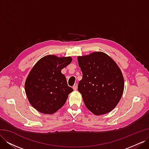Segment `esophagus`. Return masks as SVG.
<instances>
[{"instance_id": "esophagus-1", "label": "esophagus", "mask_w": 149, "mask_h": 149, "mask_svg": "<svg viewBox=\"0 0 149 149\" xmlns=\"http://www.w3.org/2000/svg\"><path fill=\"white\" fill-rule=\"evenodd\" d=\"M73 88L74 90H76V89H77V88H78V84H77V83H75V84H74L73 86Z\"/></svg>"}]
</instances>
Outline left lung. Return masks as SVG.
I'll return each mask as SVG.
<instances>
[{
    "label": "left lung",
    "mask_w": 149,
    "mask_h": 149,
    "mask_svg": "<svg viewBox=\"0 0 149 149\" xmlns=\"http://www.w3.org/2000/svg\"><path fill=\"white\" fill-rule=\"evenodd\" d=\"M78 61L83 73L78 89L86 106L97 116L111 111L124 91V81L119 66L102 52L78 56Z\"/></svg>",
    "instance_id": "1"
}]
</instances>
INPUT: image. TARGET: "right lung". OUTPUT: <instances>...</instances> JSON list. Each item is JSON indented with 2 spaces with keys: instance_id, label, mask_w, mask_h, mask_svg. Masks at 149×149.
I'll return each instance as SVG.
<instances>
[{
  "instance_id": "add662e5",
  "label": "right lung",
  "mask_w": 149,
  "mask_h": 149,
  "mask_svg": "<svg viewBox=\"0 0 149 149\" xmlns=\"http://www.w3.org/2000/svg\"><path fill=\"white\" fill-rule=\"evenodd\" d=\"M71 61V57L48 55L35 65L26 79L25 90L35 109L52 114L65 104L73 89L68 86L61 71Z\"/></svg>"
}]
</instances>
